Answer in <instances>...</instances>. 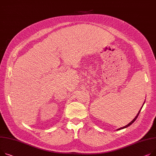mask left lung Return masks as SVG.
Here are the masks:
<instances>
[{
    "instance_id": "1",
    "label": "left lung",
    "mask_w": 156,
    "mask_h": 156,
    "mask_svg": "<svg viewBox=\"0 0 156 156\" xmlns=\"http://www.w3.org/2000/svg\"><path fill=\"white\" fill-rule=\"evenodd\" d=\"M144 103H145V101H144V103H143V105H142V107H141V108H140V110L139 111V112H138V113L137 114V115L136 116V117H135L133 119V120H132L129 124H128V125H127V126H124V127H121V128H119V129H118L117 130H121V129H125V128H127V127H128L129 126H130V125H132V124L135 122V121H136V120L137 119V117H138V115H139V113H140V110H141V109H142V107L144 106Z\"/></svg>"
}]
</instances>
